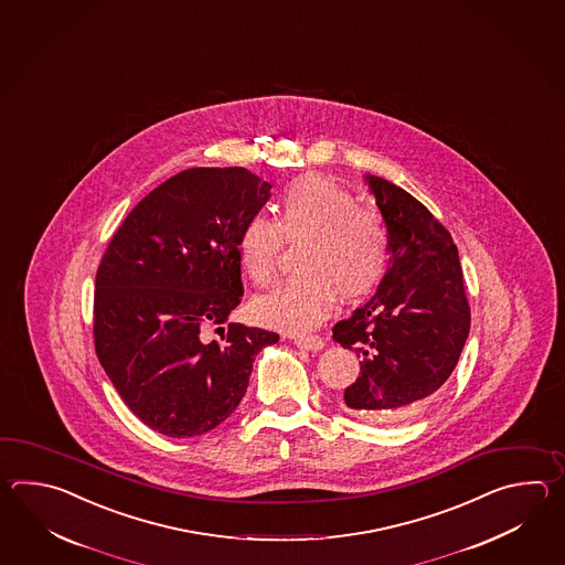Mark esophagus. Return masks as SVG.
Segmentation results:
<instances>
[{
    "label": "esophagus",
    "instance_id": "34e87169",
    "mask_svg": "<svg viewBox=\"0 0 565 565\" xmlns=\"http://www.w3.org/2000/svg\"><path fill=\"white\" fill-rule=\"evenodd\" d=\"M295 345L307 351H321L324 348V341L319 335H299L295 337Z\"/></svg>",
    "mask_w": 565,
    "mask_h": 565
}]
</instances>
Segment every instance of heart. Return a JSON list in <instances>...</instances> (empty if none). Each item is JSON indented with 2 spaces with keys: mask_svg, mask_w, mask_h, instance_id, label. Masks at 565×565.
<instances>
[{
  "mask_svg": "<svg viewBox=\"0 0 565 565\" xmlns=\"http://www.w3.org/2000/svg\"><path fill=\"white\" fill-rule=\"evenodd\" d=\"M282 238L305 241L297 260L299 277L254 300V317L280 331L302 333L323 323L341 300H358L384 277L387 230L370 207L321 175H305L280 193L277 222L253 216L241 230L238 256L256 287H270L278 275Z\"/></svg>",
  "mask_w": 565,
  "mask_h": 565,
  "instance_id": "1",
  "label": "heart"
}]
</instances>
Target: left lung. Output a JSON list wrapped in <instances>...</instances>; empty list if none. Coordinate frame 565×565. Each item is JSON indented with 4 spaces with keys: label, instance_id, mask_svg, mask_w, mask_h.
Returning <instances> with one entry per match:
<instances>
[{
    "label": "left lung",
    "instance_id": "obj_1",
    "mask_svg": "<svg viewBox=\"0 0 565 565\" xmlns=\"http://www.w3.org/2000/svg\"><path fill=\"white\" fill-rule=\"evenodd\" d=\"M363 180L387 230L390 263L333 339L360 358V377L343 394L348 408L384 424L406 420L445 385L469 337L470 309L448 230L396 183Z\"/></svg>",
    "mask_w": 565,
    "mask_h": 565
}]
</instances>
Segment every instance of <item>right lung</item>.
Masks as SVG:
<instances>
[{"instance_id": "1", "label": "right lung", "mask_w": 565, "mask_h": 565, "mask_svg": "<svg viewBox=\"0 0 565 565\" xmlns=\"http://www.w3.org/2000/svg\"><path fill=\"white\" fill-rule=\"evenodd\" d=\"M270 190L244 168L185 169L145 195L108 244L96 270V355L156 433L214 430L238 408L254 358L278 341L228 321L244 292L238 236ZM212 326L220 342L206 339Z\"/></svg>"}]
</instances>
